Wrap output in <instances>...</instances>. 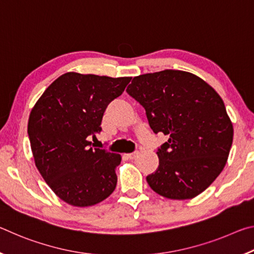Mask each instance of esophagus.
Returning a JSON list of instances; mask_svg holds the SVG:
<instances>
[{
	"label": "esophagus",
	"instance_id": "obj_1",
	"mask_svg": "<svg viewBox=\"0 0 254 254\" xmlns=\"http://www.w3.org/2000/svg\"><path fill=\"white\" fill-rule=\"evenodd\" d=\"M137 154H139V151L128 153V154H127V158H130V159H134V158L137 156Z\"/></svg>",
	"mask_w": 254,
	"mask_h": 254
}]
</instances>
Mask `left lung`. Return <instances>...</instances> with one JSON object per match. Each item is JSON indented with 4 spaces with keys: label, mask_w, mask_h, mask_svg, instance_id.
<instances>
[{
    "label": "left lung",
    "mask_w": 254,
    "mask_h": 254,
    "mask_svg": "<svg viewBox=\"0 0 254 254\" xmlns=\"http://www.w3.org/2000/svg\"><path fill=\"white\" fill-rule=\"evenodd\" d=\"M127 92L143 106L152 131L169 137L158 148L149 186L170 199L203 192L222 173L233 141L221 96L196 75L173 69L136 76Z\"/></svg>",
    "instance_id": "1"
}]
</instances>
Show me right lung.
Masks as SVG:
<instances>
[{
  "mask_svg": "<svg viewBox=\"0 0 254 254\" xmlns=\"http://www.w3.org/2000/svg\"><path fill=\"white\" fill-rule=\"evenodd\" d=\"M131 77L67 72L58 77L30 113L28 134L34 162L60 199L77 207L95 205L117 187L121 156L93 148L107 105Z\"/></svg>",
  "mask_w": 254,
  "mask_h": 254,
  "instance_id": "add662e5",
  "label": "right lung"
}]
</instances>
